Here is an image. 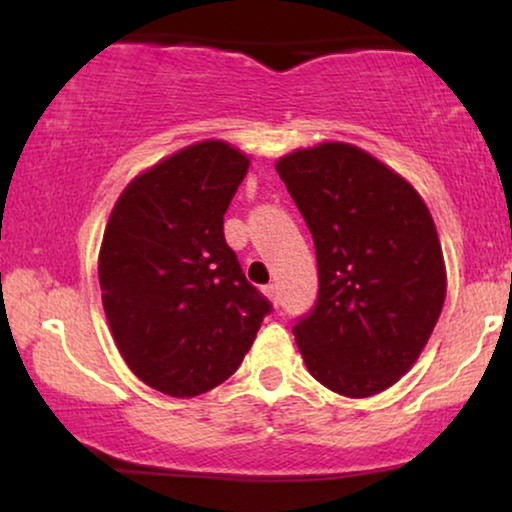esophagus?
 I'll return each instance as SVG.
<instances>
[{
  "label": "esophagus",
  "instance_id": "1",
  "mask_svg": "<svg viewBox=\"0 0 512 512\" xmlns=\"http://www.w3.org/2000/svg\"><path fill=\"white\" fill-rule=\"evenodd\" d=\"M265 296H268L270 298V303L272 305H279V303H282V293H279V286L277 284H268V286H265Z\"/></svg>",
  "mask_w": 512,
  "mask_h": 512
}]
</instances>
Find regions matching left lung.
<instances>
[{"instance_id": "1", "label": "left lung", "mask_w": 512, "mask_h": 512, "mask_svg": "<svg viewBox=\"0 0 512 512\" xmlns=\"http://www.w3.org/2000/svg\"><path fill=\"white\" fill-rule=\"evenodd\" d=\"M275 167L317 249V303L293 326L305 366L340 396L380 394L419 359L445 303L429 207L354 144L298 149Z\"/></svg>"}]
</instances>
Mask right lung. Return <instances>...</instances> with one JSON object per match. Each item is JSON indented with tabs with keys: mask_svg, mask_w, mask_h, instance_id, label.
I'll list each match as a JSON object with an SVG mask.
<instances>
[{
	"mask_svg": "<svg viewBox=\"0 0 512 512\" xmlns=\"http://www.w3.org/2000/svg\"><path fill=\"white\" fill-rule=\"evenodd\" d=\"M247 170L221 139L186 146L132 179L104 228L97 275L111 335L132 373L167 396L228 380L272 310L223 237Z\"/></svg>",
	"mask_w": 512,
	"mask_h": 512,
	"instance_id": "add662e5",
	"label": "right lung"
}]
</instances>
